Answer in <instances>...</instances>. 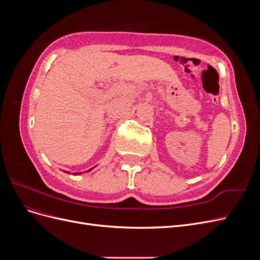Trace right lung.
Returning a JSON list of instances; mask_svg holds the SVG:
<instances>
[{
	"mask_svg": "<svg viewBox=\"0 0 260 260\" xmlns=\"http://www.w3.org/2000/svg\"><path fill=\"white\" fill-rule=\"evenodd\" d=\"M76 175H77V174H76Z\"/></svg>",
	"mask_w": 260,
	"mask_h": 260,
	"instance_id": "add662e5",
	"label": "right lung"
}]
</instances>
